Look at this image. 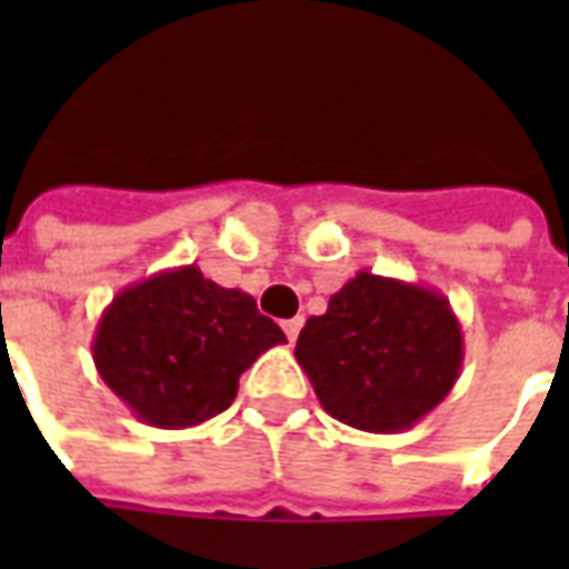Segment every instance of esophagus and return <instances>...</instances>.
Instances as JSON below:
<instances>
[{
    "label": "esophagus",
    "mask_w": 569,
    "mask_h": 569,
    "mask_svg": "<svg viewBox=\"0 0 569 569\" xmlns=\"http://www.w3.org/2000/svg\"><path fill=\"white\" fill-rule=\"evenodd\" d=\"M301 326H305V320H301V317H292V320L283 322V332H286V338H289V345H292V341H296V338H298V332H301Z\"/></svg>",
    "instance_id": "obj_1"
}]
</instances>
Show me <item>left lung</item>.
<instances>
[{
  "label": "left lung",
  "instance_id": "left-lung-1",
  "mask_svg": "<svg viewBox=\"0 0 569 569\" xmlns=\"http://www.w3.org/2000/svg\"><path fill=\"white\" fill-rule=\"evenodd\" d=\"M296 359L335 420L362 432H402L451 393L463 332L436 289L359 271L322 317L305 322Z\"/></svg>",
  "mask_w": 569,
  "mask_h": 569
}]
</instances>
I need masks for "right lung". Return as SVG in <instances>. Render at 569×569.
Instances as JSON below:
<instances>
[{
    "label": "right lung",
    "mask_w": 569,
    "mask_h": 569,
    "mask_svg": "<svg viewBox=\"0 0 569 569\" xmlns=\"http://www.w3.org/2000/svg\"><path fill=\"white\" fill-rule=\"evenodd\" d=\"M277 345L280 326L256 298L182 264L121 289L93 335V366L133 418L198 427L234 402L240 375Z\"/></svg>",
    "instance_id": "right-lung-1"
}]
</instances>
